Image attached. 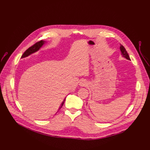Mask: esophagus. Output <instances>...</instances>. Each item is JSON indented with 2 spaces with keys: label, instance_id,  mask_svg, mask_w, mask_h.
<instances>
[{
  "label": "esophagus",
  "instance_id": "esophagus-1",
  "mask_svg": "<svg viewBox=\"0 0 150 150\" xmlns=\"http://www.w3.org/2000/svg\"><path fill=\"white\" fill-rule=\"evenodd\" d=\"M79 85H80V86H81V87H85V86H88V83L85 81H83L80 83Z\"/></svg>",
  "mask_w": 150,
  "mask_h": 150
}]
</instances>
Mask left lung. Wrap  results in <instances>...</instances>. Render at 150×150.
Wrapping results in <instances>:
<instances>
[{
    "mask_svg": "<svg viewBox=\"0 0 150 150\" xmlns=\"http://www.w3.org/2000/svg\"><path fill=\"white\" fill-rule=\"evenodd\" d=\"M120 51L121 52V55L123 56L124 57H125L126 59L128 60H131L130 58H129V56L128 55V52H127V51H126L125 48L123 46H122L121 44H120Z\"/></svg>",
    "mask_w": 150,
    "mask_h": 150,
    "instance_id": "left-lung-1",
    "label": "left lung"
}]
</instances>
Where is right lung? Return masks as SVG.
Listing matches in <instances>:
<instances>
[{"label": "right lung", "mask_w": 150, "mask_h": 150, "mask_svg": "<svg viewBox=\"0 0 150 150\" xmlns=\"http://www.w3.org/2000/svg\"><path fill=\"white\" fill-rule=\"evenodd\" d=\"M45 43H46V41H44V40H40V41H39L38 42H36L35 44L33 45V46L30 47L29 48H28V49L26 50V51L24 52V53L22 54L21 58H24V57H28L29 55H30L31 54H33V53H34L35 52H37L38 51H39V50L40 49V48ZM65 100H66V98L64 99V101H63L62 103H61V105L59 107V110H60V109L63 106V104H64Z\"/></svg>", "instance_id": "right-lung-1"}]
</instances>
